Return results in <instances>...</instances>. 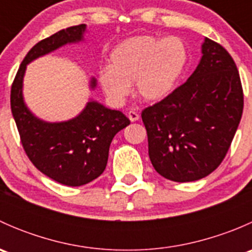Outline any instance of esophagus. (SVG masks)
I'll return each instance as SVG.
<instances>
[{"label":"esophagus","instance_id":"1","mask_svg":"<svg viewBox=\"0 0 252 252\" xmlns=\"http://www.w3.org/2000/svg\"><path fill=\"white\" fill-rule=\"evenodd\" d=\"M128 118H129V121H130V122H136V121H139V118H140V117H139V114L136 113L135 111H129L128 112Z\"/></svg>","mask_w":252,"mask_h":252}]
</instances>
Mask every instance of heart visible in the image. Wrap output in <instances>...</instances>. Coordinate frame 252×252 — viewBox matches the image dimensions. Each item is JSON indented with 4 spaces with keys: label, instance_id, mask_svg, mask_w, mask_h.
<instances>
[{
    "label": "heart",
    "instance_id": "1",
    "mask_svg": "<svg viewBox=\"0 0 252 252\" xmlns=\"http://www.w3.org/2000/svg\"><path fill=\"white\" fill-rule=\"evenodd\" d=\"M188 58V48L179 37L134 36L112 50L110 67L98 72V83L117 105L126 100L133 83L142 101L158 102L173 93Z\"/></svg>",
    "mask_w": 252,
    "mask_h": 252
}]
</instances>
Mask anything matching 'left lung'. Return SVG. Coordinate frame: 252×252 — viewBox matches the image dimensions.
<instances>
[{
    "mask_svg": "<svg viewBox=\"0 0 252 252\" xmlns=\"http://www.w3.org/2000/svg\"><path fill=\"white\" fill-rule=\"evenodd\" d=\"M201 52L189 79L141 113L152 166L178 183L199 180L220 166L243 114V88L232 56L207 37Z\"/></svg>",
    "mask_w": 252,
    "mask_h": 252,
    "instance_id": "1",
    "label": "left lung"
}]
</instances>
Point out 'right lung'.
Segmentation results:
<instances>
[{"label":"right lung","mask_w":252,"mask_h":252,"mask_svg":"<svg viewBox=\"0 0 252 252\" xmlns=\"http://www.w3.org/2000/svg\"><path fill=\"white\" fill-rule=\"evenodd\" d=\"M85 24L67 28L37 42L23 60L11 89V110L25 154L41 173L68 187H80L103 173L112 139L130 121L121 111L89 101L75 118L50 123L37 118L23 97L27 64L67 44L83 41ZM90 88H96L91 78Z\"/></svg>","instance_id":"obj_1"}]
</instances>
